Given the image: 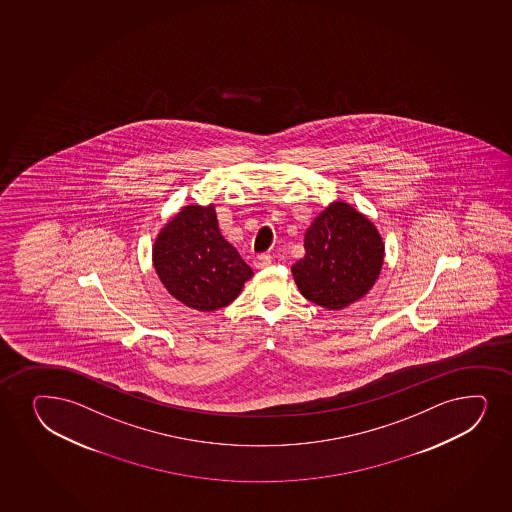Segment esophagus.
<instances>
[{
	"label": "esophagus",
	"mask_w": 512,
	"mask_h": 512,
	"mask_svg": "<svg viewBox=\"0 0 512 512\" xmlns=\"http://www.w3.org/2000/svg\"><path fill=\"white\" fill-rule=\"evenodd\" d=\"M271 256L270 254H258L256 258H254V266L261 270V268H266V266L271 265Z\"/></svg>",
	"instance_id": "esophagus-1"
}]
</instances>
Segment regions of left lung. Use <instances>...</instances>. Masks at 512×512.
Returning a JSON list of instances; mask_svg holds the SVG:
<instances>
[{
	"label": "left lung",
	"mask_w": 512,
	"mask_h": 512,
	"mask_svg": "<svg viewBox=\"0 0 512 512\" xmlns=\"http://www.w3.org/2000/svg\"><path fill=\"white\" fill-rule=\"evenodd\" d=\"M306 256L292 266L300 294L326 309L362 299L381 273L384 244L369 218L335 201L307 229Z\"/></svg>",
	"instance_id": "obj_1"
}]
</instances>
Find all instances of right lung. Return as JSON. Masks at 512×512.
<instances>
[{"instance_id": "obj_1", "label": "right lung", "mask_w": 512, "mask_h": 512, "mask_svg": "<svg viewBox=\"0 0 512 512\" xmlns=\"http://www.w3.org/2000/svg\"><path fill=\"white\" fill-rule=\"evenodd\" d=\"M153 266L174 299L196 311H217L241 294L253 270L225 241L215 206H184L160 232Z\"/></svg>"}]
</instances>
